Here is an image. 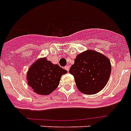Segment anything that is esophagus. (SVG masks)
I'll use <instances>...</instances> for the list:
<instances>
[{
    "instance_id": "esophagus-1",
    "label": "esophagus",
    "mask_w": 131,
    "mask_h": 131,
    "mask_svg": "<svg viewBox=\"0 0 131 131\" xmlns=\"http://www.w3.org/2000/svg\"><path fill=\"white\" fill-rule=\"evenodd\" d=\"M64 68H65V70H66L68 72L69 70H70V66H67L65 67Z\"/></svg>"
}]
</instances>
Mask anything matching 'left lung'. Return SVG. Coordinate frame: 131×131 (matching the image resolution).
I'll list each match as a JSON object with an SVG mask.
<instances>
[{
	"mask_svg": "<svg viewBox=\"0 0 131 131\" xmlns=\"http://www.w3.org/2000/svg\"><path fill=\"white\" fill-rule=\"evenodd\" d=\"M111 68L107 57L97 51L87 50L76 56L69 72L74 76L76 86L81 93L94 95L105 86Z\"/></svg>",
	"mask_w": 131,
	"mask_h": 131,
	"instance_id": "1",
	"label": "left lung"
}]
</instances>
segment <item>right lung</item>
<instances>
[{
    "label": "right lung",
    "instance_id": "add662e5",
    "mask_svg": "<svg viewBox=\"0 0 131 131\" xmlns=\"http://www.w3.org/2000/svg\"><path fill=\"white\" fill-rule=\"evenodd\" d=\"M57 64H53L46 57L36 60L27 73L28 85L38 95L52 93L59 84L61 77L67 73Z\"/></svg>",
    "mask_w": 131,
    "mask_h": 131
}]
</instances>
